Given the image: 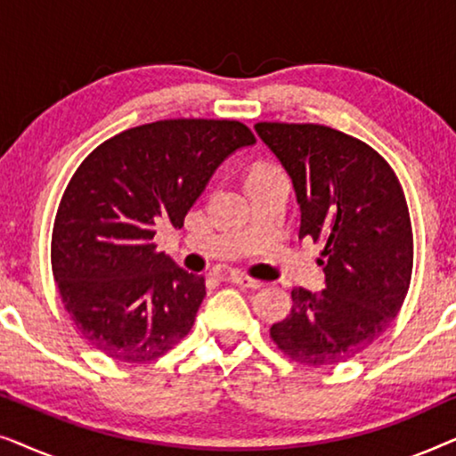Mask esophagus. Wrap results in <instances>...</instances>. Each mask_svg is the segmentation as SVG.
Masks as SVG:
<instances>
[{"mask_svg":"<svg viewBox=\"0 0 456 456\" xmlns=\"http://www.w3.org/2000/svg\"><path fill=\"white\" fill-rule=\"evenodd\" d=\"M228 280H230V282H232V284L245 286V289H259V286L264 284V282H259V280H253V278H248V276H245V273H239V272L230 273Z\"/></svg>","mask_w":456,"mask_h":456,"instance_id":"34e87169","label":"esophagus"}]
</instances>
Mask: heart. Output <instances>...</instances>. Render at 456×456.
<instances>
[{
    "label": "heart",
    "instance_id": "obj_1",
    "mask_svg": "<svg viewBox=\"0 0 456 456\" xmlns=\"http://www.w3.org/2000/svg\"><path fill=\"white\" fill-rule=\"evenodd\" d=\"M259 172H264V170H259Z\"/></svg>",
    "mask_w": 456,
    "mask_h": 456
}]
</instances>
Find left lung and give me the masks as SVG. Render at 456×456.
<instances>
[{
	"instance_id": "obj_1",
	"label": "left lung",
	"mask_w": 456,
	"mask_h": 456,
	"mask_svg": "<svg viewBox=\"0 0 456 456\" xmlns=\"http://www.w3.org/2000/svg\"><path fill=\"white\" fill-rule=\"evenodd\" d=\"M255 133L292 180L298 239L323 240L326 289L292 290L270 334L303 365H336L378 340L407 297L413 234L403 189L370 145L320 124L259 122Z\"/></svg>"
}]
</instances>
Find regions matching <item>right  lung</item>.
I'll list each match as a JSON object with an SVG mask.
<instances>
[{
    "label": "right lung",
    "mask_w": 456,
    "mask_h": 456,
    "mask_svg": "<svg viewBox=\"0 0 456 456\" xmlns=\"http://www.w3.org/2000/svg\"><path fill=\"white\" fill-rule=\"evenodd\" d=\"M255 145L234 120H159L111 136L61 197L52 270L80 336L108 357L145 363L195 323L205 278L155 251V230L184 216L226 158Z\"/></svg>",
    "instance_id": "add662e5"
}]
</instances>
